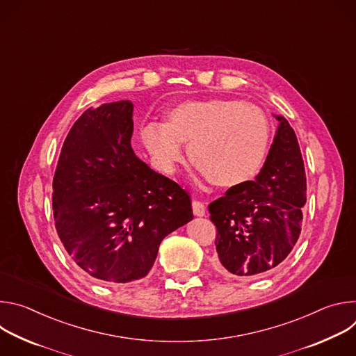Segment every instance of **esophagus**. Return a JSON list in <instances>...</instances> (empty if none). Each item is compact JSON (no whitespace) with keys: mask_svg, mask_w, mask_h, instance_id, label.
<instances>
[{"mask_svg":"<svg viewBox=\"0 0 356 356\" xmlns=\"http://www.w3.org/2000/svg\"><path fill=\"white\" fill-rule=\"evenodd\" d=\"M191 206H193V214L195 216V217H204L206 216V206L202 204L201 201H193L191 202Z\"/></svg>","mask_w":356,"mask_h":356,"instance_id":"34e87169","label":"esophagus"}]
</instances>
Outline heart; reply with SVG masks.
<instances>
[{"label": "heart", "mask_w": 356, "mask_h": 356, "mask_svg": "<svg viewBox=\"0 0 356 356\" xmlns=\"http://www.w3.org/2000/svg\"><path fill=\"white\" fill-rule=\"evenodd\" d=\"M142 140L156 166L175 172L187 145L190 162L213 184L231 188L255 176L269 143L270 122L257 106L241 99L184 101L163 124L142 129Z\"/></svg>", "instance_id": "heart-1"}]
</instances>
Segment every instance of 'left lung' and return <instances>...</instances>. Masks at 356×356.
<instances>
[{
  "instance_id": "left-lung-1",
  "label": "left lung",
  "mask_w": 356,
  "mask_h": 356,
  "mask_svg": "<svg viewBox=\"0 0 356 356\" xmlns=\"http://www.w3.org/2000/svg\"><path fill=\"white\" fill-rule=\"evenodd\" d=\"M261 173L209 206L217 227L216 269L257 279L282 264L296 245L306 204V172L297 136L282 115Z\"/></svg>"
}]
</instances>
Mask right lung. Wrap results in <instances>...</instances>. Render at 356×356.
<instances>
[{
    "mask_svg": "<svg viewBox=\"0 0 356 356\" xmlns=\"http://www.w3.org/2000/svg\"><path fill=\"white\" fill-rule=\"evenodd\" d=\"M132 115L129 99L84 111L54 177L58 235L73 262L104 284L145 277L163 238L193 220L190 195L135 155Z\"/></svg>",
    "mask_w": 356,
    "mask_h": 356,
    "instance_id": "add662e5",
    "label": "right lung"
}]
</instances>
